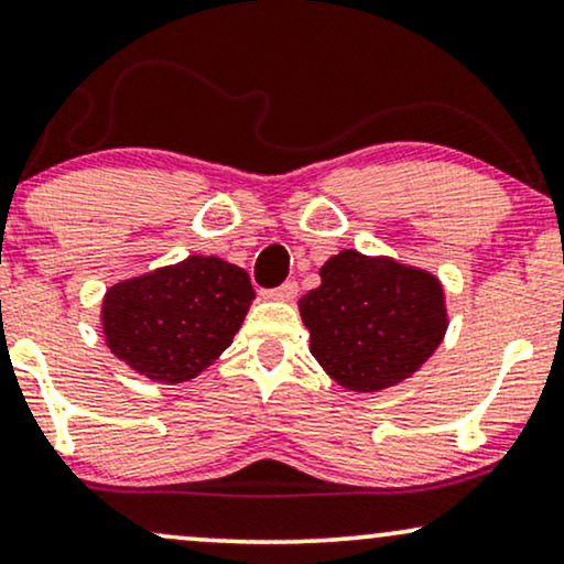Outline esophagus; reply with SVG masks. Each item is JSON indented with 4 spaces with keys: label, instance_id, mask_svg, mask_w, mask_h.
<instances>
[{
    "label": "esophagus",
    "instance_id": "34e87169",
    "mask_svg": "<svg viewBox=\"0 0 564 564\" xmlns=\"http://www.w3.org/2000/svg\"><path fill=\"white\" fill-rule=\"evenodd\" d=\"M296 294H299L296 281H286V283H281V286L262 291V296L273 299V302H294Z\"/></svg>",
    "mask_w": 564,
    "mask_h": 564
}]
</instances>
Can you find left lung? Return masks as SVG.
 I'll list each match as a JSON object with an SVG mask.
<instances>
[{
    "label": "left lung",
    "mask_w": 564,
    "mask_h": 564,
    "mask_svg": "<svg viewBox=\"0 0 564 564\" xmlns=\"http://www.w3.org/2000/svg\"><path fill=\"white\" fill-rule=\"evenodd\" d=\"M319 278L323 283L299 299L310 351L356 393L403 382L447 330L445 291L426 270L344 249L319 268Z\"/></svg>",
    "instance_id": "8db88e82"
}]
</instances>
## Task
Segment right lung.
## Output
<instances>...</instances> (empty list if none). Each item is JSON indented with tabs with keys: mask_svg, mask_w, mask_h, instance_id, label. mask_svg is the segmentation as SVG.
Instances as JSON below:
<instances>
[{
	"mask_svg": "<svg viewBox=\"0 0 564 564\" xmlns=\"http://www.w3.org/2000/svg\"><path fill=\"white\" fill-rule=\"evenodd\" d=\"M252 299L247 270L192 254L106 291V346L155 382H187L231 346Z\"/></svg>",
	"mask_w": 564,
	"mask_h": 564,
	"instance_id": "right-lung-1",
	"label": "right lung"
}]
</instances>
